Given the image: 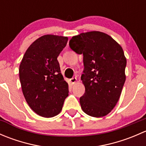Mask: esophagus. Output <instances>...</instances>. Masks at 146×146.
<instances>
[{
    "instance_id": "esophagus-1",
    "label": "esophagus",
    "mask_w": 146,
    "mask_h": 146,
    "mask_svg": "<svg viewBox=\"0 0 146 146\" xmlns=\"http://www.w3.org/2000/svg\"><path fill=\"white\" fill-rule=\"evenodd\" d=\"M70 82H71V84H75L76 83V82H77V78H76V77H74V78H72L71 79H70Z\"/></svg>"
}]
</instances>
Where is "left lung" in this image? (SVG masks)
I'll list each match as a JSON object with an SVG mask.
<instances>
[{"mask_svg": "<svg viewBox=\"0 0 146 146\" xmlns=\"http://www.w3.org/2000/svg\"><path fill=\"white\" fill-rule=\"evenodd\" d=\"M69 46L83 55L81 80L85 92L80 98L82 111L93 117L107 115L119 101L126 80L123 48L110 35L99 31L73 36Z\"/></svg>", "mask_w": 146, "mask_h": 146, "instance_id": "1", "label": "left lung"}]
</instances>
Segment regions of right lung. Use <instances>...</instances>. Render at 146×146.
Listing matches in <instances>:
<instances>
[{
  "label": "right lung",
  "mask_w": 146,
  "mask_h": 146,
  "mask_svg": "<svg viewBox=\"0 0 146 146\" xmlns=\"http://www.w3.org/2000/svg\"><path fill=\"white\" fill-rule=\"evenodd\" d=\"M68 39L54 35L42 36L28 47L20 63L23 93L29 107L41 117L50 118L59 114L68 96V85L57 60Z\"/></svg>",
  "instance_id": "add662e5"
}]
</instances>
